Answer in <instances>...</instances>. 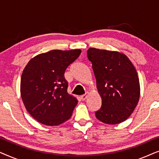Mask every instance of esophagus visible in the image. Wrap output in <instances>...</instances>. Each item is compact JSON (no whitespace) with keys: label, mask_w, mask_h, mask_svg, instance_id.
Wrapping results in <instances>:
<instances>
[{"label":"esophagus","mask_w":159,"mask_h":159,"mask_svg":"<svg viewBox=\"0 0 159 159\" xmlns=\"http://www.w3.org/2000/svg\"><path fill=\"white\" fill-rule=\"evenodd\" d=\"M87 98H88V93H85L84 95H81V96H80V98L82 99V101H84V100H85Z\"/></svg>","instance_id":"1"}]
</instances>
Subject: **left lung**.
Here are the masks:
<instances>
[{
  "label": "left lung",
  "instance_id": "1",
  "mask_svg": "<svg viewBox=\"0 0 159 159\" xmlns=\"http://www.w3.org/2000/svg\"><path fill=\"white\" fill-rule=\"evenodd\" d=\"M87 53L102 99L95 116L108 125L122 122L134 111L140 98L135 68L127 56L119 52L90 48Z\"/></svg>",
  "mask_w": 159,
  "mask_h": 159
}]
</instances>
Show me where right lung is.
<instances>
[{"mask_svg": "<svg viewBox=\"0 0 159 159\" xmlns=\"http://www.w3.org/2000/svg\"><path fill=\"white\" fill-rule=\"evenodd\" d=\"M81 53L80 49L53 50L34 56L21 78V96L26 109L38 122L56 126L70 119L77 99L67 93V67Z\"/></svg>", "mask_w": 159, "mask_h": 159, "instance_id": "right-lung-1", "label": "right lung"}]
</instances>
